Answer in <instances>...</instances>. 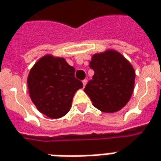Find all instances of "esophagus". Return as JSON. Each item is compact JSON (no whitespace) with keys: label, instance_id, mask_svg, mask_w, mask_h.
I'll return each mask as SVG.
<instances>
[{"label":"esophagus","instance_id":"obj_1","mask_svg":"<svg viewBox=\"0 0 161 161\" xmlns=\"http://www.w3.org/2000/svg\"><path fill=\"white\" fill-rule=\"evenodd\" d=\"M86 84H87V79H84V80H83V85H84V86H85V85H86Z\"/></svg>","mask_w":161,"mask_h":161}]
</instances>
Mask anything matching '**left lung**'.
<instances>
[{
  "label": "left lung",
  "mask_w": 161,
  "mask_h": 161,
  "mask_svg": "<svg viewBox=\"0 0 161 161\" xmlns=\"http://www.w3.org/2000/svg\"><path fill=\"white\" fill-rule=\"evenodd\" d=\"M92 79L85 92L95 108L106 113L116 112L130 99L135 84V71L131 64L116 51L96 53L90 62Z\"/></svg>",
  "instance_id": "8db88e82"
}]
</instances>
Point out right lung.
<instances>
[{
	"label": "right lung",
	"instance_id": "1",
	"mask_svg": "<svg viewBox=\"0 0 161 161\" xmlns=\"http://www.w3.org/2000/svg\"><path fill=\"white\" fill-rule=\"evenodd\" d=\"M31 99L39 112L60 118L69 111L74 94L83 87L75 77L74 67L63 58L46 55L39 59L28 76Z\"/></svg>",
	"mask_w": 161,
	"mask_h": 161
}]
</instances>
